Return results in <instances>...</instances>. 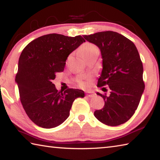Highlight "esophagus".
I'll return each instance as SVG.
<instances>
[{
  "label": "esophagus",
  "mask_w": 160,
  "mask_h": 160,
  "mask_svg": "<svg viewBox=\"0 0 160 160\" xmlns=\"http://www.w3.org/2000/svg\"><path fill=\"white\" fill-rule=\"evenodd\" d=\"M95 94H96L92 91H88V92H86V95L89 97H93L95 96Z\"/></svg>",
  "instance_id": "obj_1"
}]
</instances>
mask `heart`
<instances>
[{"label": "heart", "instance_id": "heart-1", "mask_svg": "<svg viewBox=\"0 0 160 160\" xmlns=\"http://www.w3.org/2000/svg\"><path fill=\"white\" fill-rule=\"evenodd\" d=\"M80 51L81 56L83 58L90 56L99 55V49L98 47L96 45L92 44V43H85V44L81 46ZM89 82H90V81L88 79L78 80V84L82 88H86L89 85Z\"/></svg>", "mask_w": 160, "mask_h": 160}]
</instances>
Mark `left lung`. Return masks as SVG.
<instances>
[{
	"instance_id": "8db88e82",
	"label": "left lung",
	"mask_w": 160,
	"mask_h": 160,
	"mask_svg": "<svg viewBox=\"0 0 160 160\" xmlns=\"http://www.w3.org/2000/svg\"><path fill=\"white\" fill-rule=\"evenodd\" d=\"M89 42L101 51L102 71L97 87L108 85L109 93L97 94L104 100L102 109L94 115L107 126H119L128 121L134 114L145 89L143 66L133 42L113 31L84 35ZM102 90L107 92L106 88Z\"/></svg>"
}]
</instances>
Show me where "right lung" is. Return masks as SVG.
Instances as JSON below:
<instances>
[{"instance_id":"right-lung-1","label":"right lung","mask_w":160,"mask_h":160,"mask_svg":"<svg viewBox=\"0 0 160 160\" xmlns=\"http://www.w3.org/2000/svg\"><path fill=\"white\" fill-rule=\"evenodd\" d=\"M85 42L80 35L49 34L37 38L22 51L15 81L24 109L38 126H59L69 116L74 100L85 97L78 89L58 91L52 83L56 73L63 71L69 54Z\"/></svg>"}]
</instances>
